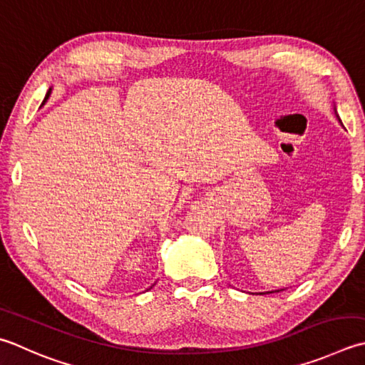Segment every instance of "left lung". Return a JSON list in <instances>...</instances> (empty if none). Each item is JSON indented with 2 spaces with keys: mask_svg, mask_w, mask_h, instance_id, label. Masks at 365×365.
Returning <instances> with one entry per match:
<instances>
[{
  "mask_svg": "<svg viewBox=\"0 0 365 365\" xmlns=\"http://www.w3.org/2000/svg\"><path fill=\"white\" fill-rule=\"evenodd\" d=\"M335 110V109H334ZM335 113H337V110H335ZM337 118H339V115H337ZM339 121H340V118H339ZM341 123V121H340ZM278 291H283V289H277V291H267V292H259V294H272V292H278Z\"/></svg>",
  "mask_w": 365,
  "mask_h": 365,
  "instance_id": "left-lung-1",
  "label": "left lung"
}]
</instances>
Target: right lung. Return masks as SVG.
I'll list each match as a JSON object with an SVG mask.
<instances>
[{
    "label": "right lung",
    "mask_w": 365,
    "mask_h": 365,
    "mask_svg": "<svg viewBox=\"0 0 365 365\" xmlns=\"http://www.w3.org/2000/svg\"><path fill=\"white\" fill-rule=\"evenodd\" d=\"M50 93H52V88H48V91H47V95H46V98H44V101H42V106H44L46 103H47V99H48V96H50ZM152 288V287H150Z\"/></svg>",
    "instance_id": "1"
}]
</instances>
